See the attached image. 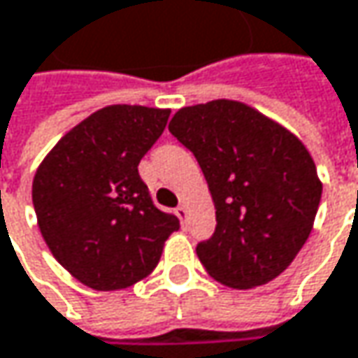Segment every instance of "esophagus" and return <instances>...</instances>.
<instances>
[{
  "mask_svg": "<svg viewBox=\"0 0 358 358\" xmlns=\"http://www.w3.org/2000/svg\"><path fill=\"white\" fill-rule=\"evenodd\" d=\"M177 216H179V220H181V222H187V216H189V208H187L185 203H181V206L177 208Z\"/></svg>",
  "mask_w": 358,
  "mask_h": 358,
  "instance_id": "34e87169",
  "label": "esophagus"
}]
</instances>
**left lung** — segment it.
<instances>
[{
  "label": "left lung",
  "instance_id": "left-lung-1",
  "mask_svg": "<svg viewBox=\"0 0 358 358\" xmlns=\"http://www.w3.org/2000/svg\"><path fill=\"white\" fill-rule=\"evenodd\" d=\"M169 131L198 158L216 208L214 235L196 247L206 272L231 289L282 274L322 200L305 144L264 113L227 99L179 109Z\"/></svg>",
  "mask_w": 358,
  "mask_h": 358
}]
</instances>
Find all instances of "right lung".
<instances>
[{
    "instance_id": "add662e5",
    "label": "right lung",
    "mask_w": 358,
    "mask_h": 358,
    "mask_svg": "<svg viewBox=\"0 0 358 358\" xmlns=\"http://www.w3.org/2000/svg\"><path fill=\"white\" fill-rule=\"evenodd\" d=\"M169 109L111 105L69 129L32 181L41 235L55 259L94 291H119L157 268L179 218L158 210L138 164Z\"/></svg>"
}]
</instances>
